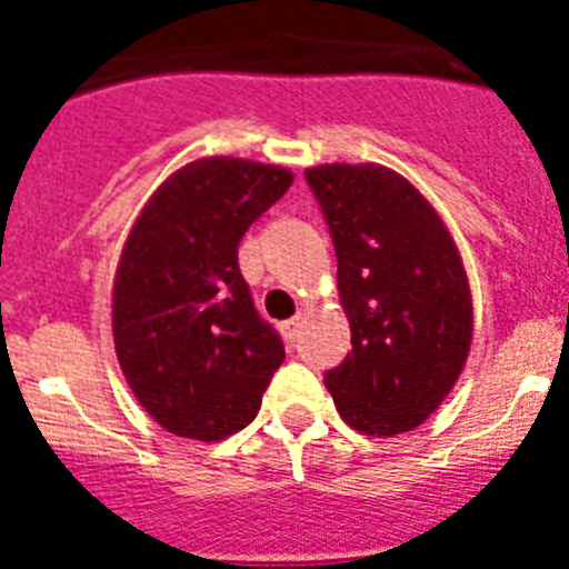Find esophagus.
Here are the masks:
<instances>
[{
	"label": "esophagus",
	"instance_id": "esophagus-1",
	"mask_svg": "<svg viewBox=\"0 0 569 569\" xmlns=\"http://www.w3.org/2000/svg\"><path fill=\"white\" fill-rule=\"evenodd\" d=\"M301 333V316H296V319H288L281 321V336L290 341V345H296V339H299Z\"/></svg>",
	"mask_w": 569,
	"mask_h": 569
}]
</instances>
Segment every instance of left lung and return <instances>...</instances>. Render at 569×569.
Masks as SVG:
<instances>
[{
	"instance_id": "1",
	"label": "left lung",
	"mask_w": 569,
	"mask_h": 569,
	"mask_svg": "<svg viewBox=\"0 0 569 569\" xmlns=\"http://www.w3.org/2000/svg\"><path fill=\"white\" fill-rule=\"evenodd\" d=\"M305 179L333 239L353 345L325 385L359 433H407L450 393L470 353L459 250L430 202L393 170L321 164Z\"/></svg>"
}]
</instances>
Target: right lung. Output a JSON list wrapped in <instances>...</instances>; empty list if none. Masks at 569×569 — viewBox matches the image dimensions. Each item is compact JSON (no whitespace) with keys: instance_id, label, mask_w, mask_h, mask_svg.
<instances>
[{"instance_id":"obj_1","label":"right lung","mask_w":569,"mask_h":569,"mask_svg":"<svg viewBox=\"0 0 569 569\" xmlns=\"http://www.w3.org/2000/svg\"><path fill=\"white\" fill-rule=\"evenodd\" d=\"M293 184L244 159H199L156 190L124 241L113 341L130 390L164 430L219 441L256 419L284 361L239 270V241Z\"/></svg>"}]
</instances>
